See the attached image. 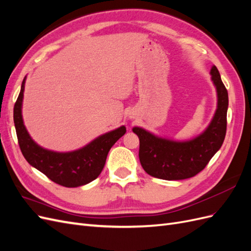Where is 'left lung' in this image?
I'll list each match as a JSON object with an SVG mask.
<instances>
[{
  "instance_id": "1",
  "label": "left lung",
  "mask_w": 251,
  "mask_h": 251,
  "mask_svg": "<svg viewBox=\"0 0 251 251\" xmlns=\"http://www.w3.org/2000/svg\"><path fill=\"white\" fill-rule=\"evenodd\" d=\"M211 80L217 89L218 104L214 117L203 133L187 141L158 137L144 128L135 126L139 138V160L151 176L163 180H183L204 170L222 147L227 126L228 93L216 66L211 67Z\"/></svg>"
}]
</instances>
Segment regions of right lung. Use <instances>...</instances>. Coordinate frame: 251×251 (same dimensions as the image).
I'll use <instances>...</instances> for the list:
<instances>
[{
  "label": "right lung",
  "instance_id": "obj_1",
  "mask_svg": "<svg viewBox=\"0 0 251 251\" xmlns=\"http://www.w3.org/2000/svg\"><path fill=\"white\" fill-rule=\"evenodd\" d=\"M25 81L26 77L23 79L21 92L13 109L14 126L23 156L30 165L65 187H77L95 180L103 169L110 149L126 134V126L105 133L86 147L68 153L44 149L30 137L23 121L22 102Z\"/></svg>",
  "mask_w": 251,
  "mask_h": 251
}]
</instances>
